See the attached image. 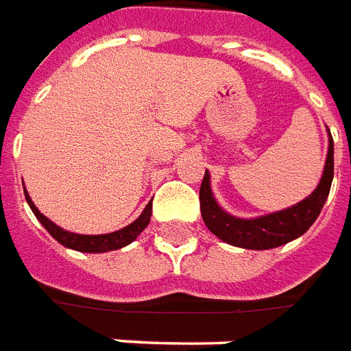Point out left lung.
Masks as SVG:
<instances>
[{"label":"left lung","mask_w":351,"mask_h":351,"mask_svg":"<svg viewBox=\"0 0 351 351\" xmlns=\"http://www.w3.org/2000/svg\"><path fill=\"white\" fill-rule=\"evenodd\" d=\"M335 173V145L332 136L329 134V153L323 170L322 181L312 195L304 198L293 208L276 211L257 219H238L234 215H228L215 202L211 195L210 173H204L200 185V211L206 227L223 242L232 243L245 250H272L278 245L291 242L306 232L317 219L323 204L327 200Z\"/></svg>","instance_id":"8db88e82"}]
</instances>
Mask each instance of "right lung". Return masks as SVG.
<instances>
[{
    "instance_id": "add662e5",
    "label": "right lung",
    "mask_w": 351,
    "mask_h": 351,
    "mask_svg": "<svg viewBox=\"0 0 351 351\" xmlns=\"http://www.w3.org/2000/svg\"><path fill=\"white\" fill-rule=\"evenodd\" d=\"M24 195H26V200H28L29 208L32 211L36 213V217L41 221V225H43L51 236L56 240V242H60L62 245H66L69 250H77V251H86V253H104V251H113V250H121L124 245H128L130 242H134L143 228L147 227L149 221H151V210H153V204L149 202L145 206V210L141 213L138 219L130 223L128 227L121 228V230H117V232H109V234H96V236H86V234H75V232H68V230H64L58 225H54L52 221H49L45 217L41 211L37 210L36 204L32 202V198L29 195L24 191Z\"/></svg>"
}]
</instances>
